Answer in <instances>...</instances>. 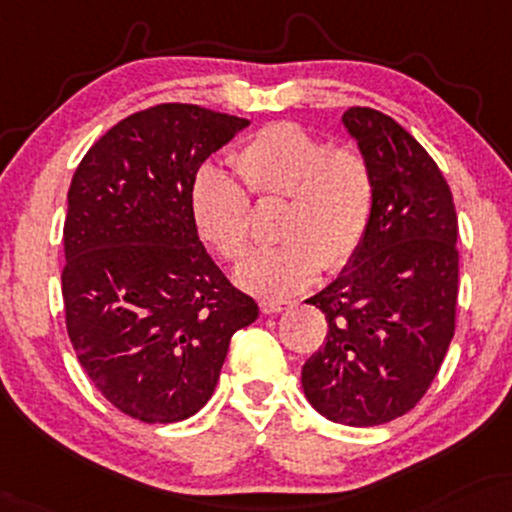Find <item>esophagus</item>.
Masks as SVG:
<instances>
[{
  "mask_svg": "<svg viewBox=\"0 0 512 512\" xmlns=\"http://www.w3.org/2000/svg\"><path fill=\"white\" fill-rule=\"evenodd\" d=\"M288 300H276V298H262L260 300V310L264 315H276V312H283L288 310Z\"/></svg>",
  "mask_w": 512,
  "mask_h": 512,
  "instance_id": "esophagus-1",
  "label": "esophagus"
}]
</instances>
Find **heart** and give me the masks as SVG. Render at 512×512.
<instances>
[{"label":"heart","mask_w":512,"mask_h":512,"mask_svg":"<svg viewBox=\"0 0 512 512\" xmlns=\"http://www.w3.org/2000/svg\"><path fill=\"white\" fill-rule=\"evenodd\" d=\"M238 178L202 166L190 183L195 231L221 260L236 262L250 248L255 202L283 200L274 238L252 252L236 279L260 295H288L315 281L319 269H346L365 243L377 202L372 162L355 145H334L295 123H272L231 152Z\"/></svg>","instance_id":"heart-1"}]
</instances>
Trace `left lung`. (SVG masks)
<instances>
[{
	"mask_svg": "<svg viewBox=\"0 0 512 512\" xmlns=\"http://www.w3.org/2000/svg\"><path fill=\"white\" fill-rule=\"evenodd\" d=\"M372 162L377 202L350 267L307 303L326 317L324 343L303 365V391L319 415L377 427L420 403L455 331L458 214L429 152L391 116L343 114Z\"/></svg>",
	"mask_w": 512,
	"mask_h": 512,
	"instance_id": "1",
	"label": "left lung"
}]
</instances>
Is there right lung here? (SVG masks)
I'll list each match as a JSON object with an SVG mask.
<instances>
[{
	"label": "right lung",
	"instance_id": "1",
	"mask_svg": "<svg viewBox=\"0 0 512 512\" xmlns=\"http://www.w3.org/2000/svg\"><path fill=\"white\" fill-rule=\"evenodd\" d=\"M248 119L164 102L109 128L80 159L64 221L66 331L116 410L188 420L212 398L231 336L257 319L190 217L202 162Z\"/></svg>",
	"mask_w": 512,
	"mask_h": 512
}]
</instances>
